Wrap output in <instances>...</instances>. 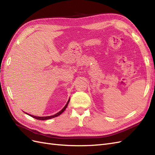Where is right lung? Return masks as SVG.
Here are the masks:
<instances>
[{
	"instance_id": "add662e5",
	"label": "right lung",
	"mask_w": 155,
	"mask_h": 155,
	"mask_svg": "<svg viewBox=\"0 0 155 155\" xmlns=\"http://www.w3.org/2000/svg\"><path fill=\"white\" fill-rule=\"evenodd\" d=\"M69 101H70V99L68 100V102H67V104H66V105H65V106L64 107V108H63V109L59 111V112H58L57 114H54V115H53V116H45V117H38V116H33V115H31V114H28L26 113V112H25V113L27 114L30 115V116H31V117H33V118H35V119H37V120H49V119H51V118H55V117H57V116H58L59 115H60L61 114L63 113V112L64 111V110L66 109V108L67 107L68 104V103H69Z\"/></svg>"
}]
</instances>
